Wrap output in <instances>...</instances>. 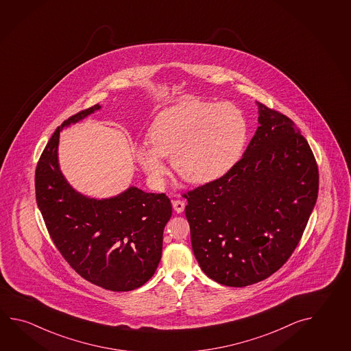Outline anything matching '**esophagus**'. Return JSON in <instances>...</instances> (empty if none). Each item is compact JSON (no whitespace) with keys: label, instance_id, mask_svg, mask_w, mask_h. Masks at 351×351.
<instances>
[{"label":"esophagus","instance_id":"obj_1","mask_svg":"<svg viewBox=\"0 0 351 351\" xmlns=\"http://www.w3.org/2000/svg\"><path fill=\"white\" fill-rule=\"evenodd\" d=\"M185 201L182 200H173L172 201V208L176 211V213H182L185 210Z\"/></svg>","mask_w":351,"mask_h":351}]
</instances>
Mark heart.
<instances>
[{"mask_svg":"<svg viewBox=\"0 0 351 351\" xmlns=\"http://www.w3.org/2000/svg\"><path fill=\"white\" fill-rule=\"evenodd\" d=\"M247 138V122L229 102L182 100L166 108L151 123V147L138 146L135 158L155 187L164 186L166 165L191 184H208L237 164Z\"/></svg>","mask_w":351,"mask_h":351,"instance_id":"heart-1","label":"heart"}]
</instances>
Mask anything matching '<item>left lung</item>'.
<instances>
[{
	"label": "left lung",
	"mask_w": 351,
	"mask_h": 351,
	"mask_svg": "<svg viewBox=\"0 0 351 351\" xmlns=\"http://www.w3.org/2000/svg\"><path fill=\"white\" fill-rule=\"evenodd\" d=\"M258 128L220 179L185 193L193 255L225 287L256 284L291 256L319 191V170L293 120L258 102Z\"/></svg>",
	"instance_id": "obj_1"
}]
</instances>
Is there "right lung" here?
<instances>
[{
	"mask_svg": "<svg viewBox=\"0 0 351 351\" xmlns=\"http://www.w3.org/2000/svg\"><path fill=\"white\" fill-rule=\"evenodd\" d=\"M100 108L95 105L73 114L51 136L36 166L37 206L52 241L80 276L106 290L130 291L158 269L171 201L135 186L96 200L66 181L58 166L60 132Z\"/></svg>",
	"mask_w": 351,
	"mask_h": 351,
	"instance_id": "right-lung-1",
	"label": "right lung"
}]
</instances>
